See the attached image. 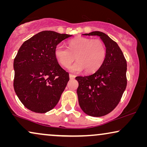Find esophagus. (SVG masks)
Segmentation results:
<instances>
[{"instance_id": "obj_1", "label": "esophagus", "mask_w": 147, "mask_h": 147, "mask_svg": "<svg viewBox=\"0 0 147 147\" xmlns=\"http://www.w3.org/2000/svg\"><path fill=\"white\" fill-rule=\"evenodd\" d=\"M69 79H71V80L74 79V78H75V77H76V76L73 75V74H69Z\"/></svg>"}]
</instances>
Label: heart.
<instances>
[{"label": "heart", "instance_id": "heart-1", "mask_svg": "<svg viewBox=\"0 0 147 147\" xmlns=\"http://www.w3.org/2000/svg\"><path fill=\"white\" fill-rule=\"evenodd\" d=\"M106 49L103 42L77 37L67 42V48L58 45L54 49V56L62 66L67 67L74 59L77 60L69 67L72 72L84 69L86 73H94L101 67L105 60Z\"/></svg>", "mask_w": 147, "mask_h": 147}]
</instances>
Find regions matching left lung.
Here are the masks:
<instances>
[{
    "instance_id": "1",
    "label": "left lung",
    "mask_w": 147,
    "mask_h": 147,
    "mask_svg": "<svg viewBox=\"0 0 147 147\" xmlns=\"http://www.w3.org/2000/svg\"><path fill=\"white\" fill-rule=\"evenodd\" d=\"M82 35L98 36L106 49L105 60L95 73L76 78L80 108L88 115L100 117L109 114L119 103L127 84V63L119 46L106 34L92 31Z\"/></svg>"
}]
</instances>
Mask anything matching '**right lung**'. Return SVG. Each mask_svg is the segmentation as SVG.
<instances>
[{"mask_svg": "<svg viewBox=\"0 0 147 147\" xmlns=\"http://www.w3.org/2000/svg\"><path fill=\"white\" fill-rule=\"evenodd\" d=\"M71 36L43 31L19 48L13 63L14 89L22 104L31 111L45 113L59 102L69 78L56 60L54 49Z\"/></svg>", "mask_w": 147, "mask_h": 147, "instance_id": "1", "label": "right lung"}]
</instances>
